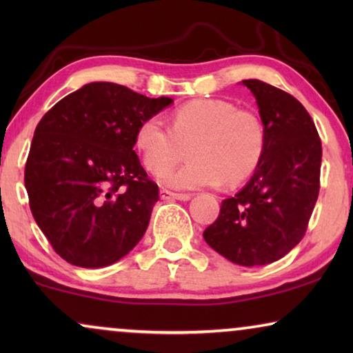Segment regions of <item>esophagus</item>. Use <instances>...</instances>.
<instances>
[{"label": "esophagus", "mask_w": 353, "mask_h": 353, "mask_svg": "<svg viewBox=\"0 0 353 353\" xmlns=\"http://www.w3.org/2000/svg\"><path fill=\"white\" fill-rule=\"evenodd\" d=\"M162 199H172V201H190L191 194H183V192H173L168 190H161Z\"/></svg>", "instance_id": "34e87169"}]
</instances>
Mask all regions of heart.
<instances>
[{"label":"heart","mask_w":353,"mask_h":353,"mask_svg":"<svg viewBox=\"0 0 353 353\" xmlns=\"http://www.w3.org/2000/svg\"><path fill=\"white\" fill-rule=\"evenodd\" d=\"M134 143L151 173L179 161L188 148L192 161L163 173L162 181L178 190L238 186L255 172L265 151V128L257 115L236 109L230 101H188L170 115V128L149 115L138 125Z\"/></svg>","instance_id":"b5f03b06"}]
</instances>
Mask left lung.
Wrapping results in <instances>:
<instances>
[{
	"label": "left lung",
	"instance_id": "8db88e82",
	"mask_svg": "<svg viewBox=\"0 0 353 353\" xmlns=\"http://www.w3.org/2000/svg\"><path fill=\"white\" fill-rule=\"evenodd\" d=\"M257 99L265 151L252 178L204 231L205 243L230 262H276L301 243L320 192L321 139L292 94L260 80H243Z\"/></svg>",
	"mask_w": 353,
	"mask_h": 353
}]
</instances>
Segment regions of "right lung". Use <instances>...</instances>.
Segmentation results:
<instances>
[{
	"label": "right lung",
	"instance_id": "obj_1",
	"mask_svg": "<svg viewBox=\"0 0 353 353\" xmlns=\"http://www.w3.org/2000/svg\"><path fill=\"white\" fill-rule=\"evenodd\" d=\"M172 103L94 81L38 122L23 181L33 219L65 262L108 267L143 238L159 186L134 152V134Z\"/></svg>",
	"mask_w": 353,
	"mask_h": 353
}]
</instances>
